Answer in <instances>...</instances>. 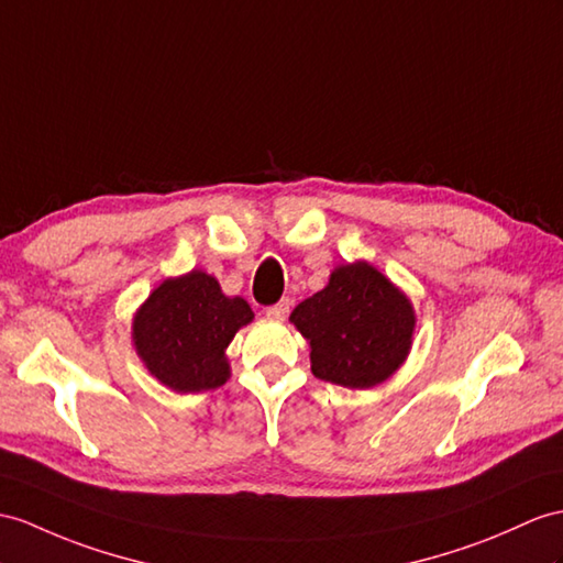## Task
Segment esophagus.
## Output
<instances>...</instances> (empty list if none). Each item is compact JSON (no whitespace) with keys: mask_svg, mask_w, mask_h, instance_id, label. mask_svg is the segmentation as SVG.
Returning <instances> with one entry per match:
<instances>
[{"mask_svg":"<svg viewBox=\"0 0 563 563\" xmlns=\"http://www.w3.org/2000/svg\"><path fill=\"white\" fill-rule=\"evenodd\" d=\"M289 308H291V300H289V298H282L279 303L269 306V308L265 310V314H267L269 320H277V322H282V320H286V314H289Z\"/></svg>","mask_w":563,"mask_h":563,"instance_id":"1","label":"esophagus"}]
</instances>
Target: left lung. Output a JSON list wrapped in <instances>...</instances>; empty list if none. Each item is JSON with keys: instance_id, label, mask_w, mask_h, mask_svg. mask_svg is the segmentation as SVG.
Listing matches in <instances>:
<instances>
[{"instance_id": "left-lung-1", "label": "left lung", "mask_w": 563, "mask_h": 563, "mask_svg": "<svg viewBox=\"0 0 563 563\" xmlns=\"http://www.w3.org/2000/svg\"><path fill=\"white\" fill-rule=\"evenodd\" d=\"M289 320L310 344L312 375L349 389L387 382L406 363L418 322L410 298L367 260L334 267Z\"/></svg>"}]
</instances>
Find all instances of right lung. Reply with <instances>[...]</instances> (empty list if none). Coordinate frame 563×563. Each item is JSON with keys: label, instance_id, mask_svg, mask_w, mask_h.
Listing matches in <instances>:
<instances>
[{"label": "right lung", "instance_id": "obj_1", "mask_svg": "<svg viewBox=\"0 0 563 563\" xmlns=\"http://www.w3.org/2000/svg\"><path fill=\"white\" fill-rule=\"evenodd\" d=\"M253 318L241 296H227L212 274L190 269L150 291L133 314L131 339L150 375L172 391L196 394L231 377L227 349Z\"/></svg>", "mask_w": 563, "mask_h": 563}]
</instances>
